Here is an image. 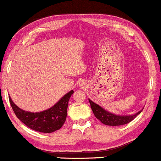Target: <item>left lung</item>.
Returning a JSON list of instances; mask_svg holds the SVG:
<instances>
[{
  "label": "left lung",
  "instance_id": "left-lung-1",
  "mask_svg": "<svg viewBox=\"0 0 161 161\" xmlns=\"http://www.w3.org/2000/svg\"><path fill=\"white\" fill-rule=\"evenodd\" d=\"M88 101H89L92 110L93 111V114H95V117L97 119H99L101 123L108 125H121L127 124V123L133 120L142 110H140L134 115L119 116L107 111L101 107H100L99 105L92 101L90 99H88Z\"/></svg>",
  "mask_w": 161,
  "mask_h": 161
}]
</instances>
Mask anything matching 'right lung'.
I'll list each match as a JSON object with an SVG mask.
<instances>
[{"label": "right lung", "mask_w": 161, "mask_h": 161, "mask_svg": "<svg viewBox=\"0 0 161 161\" xmlns=\"http://www.w3.org/2000/svg\"><path fill=\"white\" fill-rule=\"evenodd\" d=\"M73 91L66 94L52 108L45 111L31 113L18 108L9 97L10 105L18 119L29 128L37 132L50 133L55 132L63 126L67 115L69 100Z\"/></svg>", "instance_id": "1"}]
</instances>
